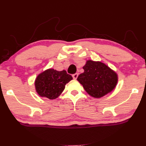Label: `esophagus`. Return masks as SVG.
Listing matches in <instances>:
<instances>
[{"label": "esophagus", "instance_id": "esophagus-1", "mask_svg": "<svg viewBox=\"0 0 146 146\" xmlns=\"http://www.w3.org/2000/svg\"><path fill=\"white\" fill-rule=\"evenodd\" d=\"M72 76H73V78L74 79H76V78H77V77H78V74L77 73H76L75 74H73Z\"/></svg>", "mask_w": 146, "mask_h": 146}]
</instances>
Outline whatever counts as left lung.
I'll use <instances>...</instances> for the list:
<instances>
[{"label": "left lung", "instance_id": "obj_1", "mask_svg": "<svg viewBox=\"0 0 146 146\" xmlns=\"http://www.w3.org/2000/svg\"><path fill=\"white\" fill-rule=\"evenodd\" d=\"M83 69L84 72L78 75L77 80L91 96L100 98L115 88L117 82V74L107 65L87 60Z\"/></svg>", "mask_w": 146, "mask_h": 146}]
</instances>
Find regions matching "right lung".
Masks as SVG:
<instances>
[{
	"label": "right lung",
	"mask_w": 146,
	"mask_h": 146,
	"mask_svg": "<svg viewBox=\"0 0 146 146\" xmlns=\"http://www.w3.org/2000/svg\"><path fill=\"white\" fill-rule=\"evenodd\" d=\"M72 79L71 75L65 70L59 71L49 69L36 78V90L39 96L50 100L55 99L64 91L65 85Z\"/></svg>",
	"instance_id": "right-lung-1"
}]
</instances>
